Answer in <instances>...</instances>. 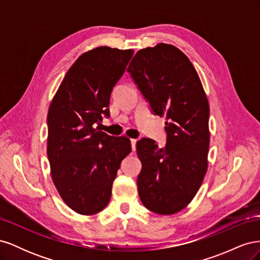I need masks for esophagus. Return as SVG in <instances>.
Segmentation results:
<instances>
[{
  "mask_svg": "<svg viewBox=\"0 0 260 260\" xmlns=\"http://www.w3.org/2000/svg\"><path fill=\"white\" fill-rule=\"evenodd\" d=\"M130 142H131V148H132V151L136 152V149H137V140H136V139H131Z\"/></svg>",
  "mask_w": 260,
  "mask_h": 260,
  "instance_id": "34e87169",
  "label": "esophagus"
}]
</instances>
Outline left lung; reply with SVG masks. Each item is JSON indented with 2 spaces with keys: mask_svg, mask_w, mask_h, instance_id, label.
Segmentation results:
<instances>
[{
  "mask_svg": "<svg viewBox=\"0 0 260 260\" xmlns=\"http://www.w3.org/2000/svg\"><path fill=\"white\" fill-rule=\"evenodd\" d=\"M127 72L152 113L166 118L164 147L147 138L137 142L141 202L156 214H176L193 200L207 171V96L192 62L174 45L140 50Z\"/></svg>",
  "mask_w": 260,
  "mask_h": 260,
  "instance_id": "1",
  "label": "left lung"
}]
</instances>
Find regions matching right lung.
<instances>
[{
    "label": "right lung",
    "mask_w": 260,
    "mask_h": 260,
    "mask_svg": "<svg viewBox=\"0 0 260 260\" xmlns=\"http://www.w3.org/2000/svg\"><path fill=\"white\" fill-rule=\"evenodd\" d=\"M133 50L101 46L82 54L70 67L48 114V158L57 191L80 215L103 210L130 140L94 128L109 117V100Z\"/></svg>",
    "instance_id": "right-lung-1"
}]
</instances>
